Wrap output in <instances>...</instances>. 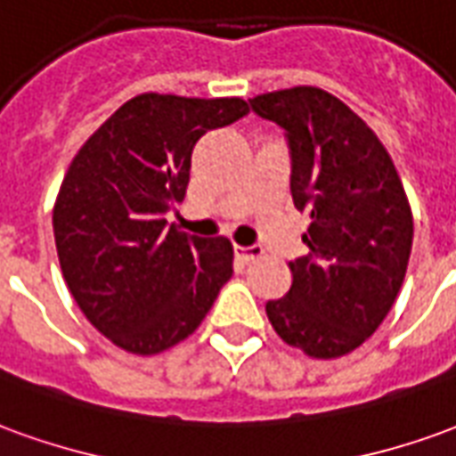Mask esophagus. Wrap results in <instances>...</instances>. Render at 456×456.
<instances>
[{"label": "esophagus", "mask_w": 456, "mask_h": 456, "mask_svg": "<svg viewBox=\"0 0 456 456\" xmlns=\"http://www.w3.org/2000/svg\"><path fill=\"white\" fill-rule=\"evenodd\" d=\"M234 254H237V259H241L244 264H249V261L254 259H261V256H264V249H261V247H237Z\"/></svg>", "instance_id": "esophagus-1"}]
</instances>
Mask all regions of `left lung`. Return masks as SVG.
I'll list each match as a JSON object with an SVG mask.
<instances>
[{
    "instance_id": "8db88e82",
    "label": "left lung",
    "mask_w": 456,
    "mask_h": 456,
    "mask_svg": "<svg viewBox=\"0 0 456 456\" xmlns=\"http://www.w3.org/2000/svg\"><path fill=\"white\" fill-rule=\"evenodd\" d=\"M286 130L291 195L308 212V256L289 261V294L266 304L279 338L308 358L348 355L370 338L403 289L412 209L390 152L340 98L316 86L254 95Z\"/></svg>"
}]
</instances>
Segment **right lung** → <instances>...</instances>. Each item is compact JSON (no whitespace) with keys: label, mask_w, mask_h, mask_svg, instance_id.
<instances>
[{"label":"right lung","mask_w":456,"mask_h":456,"mask_svg":"<svg viewBox=\"0 0 456 456\" xmlns=\"http://www.w3.org/2000/svg\"><path fill=\"white\" fill-rule=\"evenodd\" d=\"M249 113L244 98L140 94L81 145L53 202L73 301L118 348L158 355L192 336L232 276L227 237H187L183 202L197 140Z\"/></svg>","instance_id":"right-lung-1"}]
</instances>
